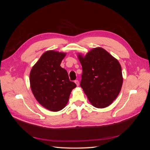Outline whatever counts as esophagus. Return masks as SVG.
<instances>
[{
	"label": "esophagus",
	"mask_w": 150,
	"mask_h": 150,
	"mask_svg": "<svg viewBox=\"0 0 150 150\" xmlns=\"http://www.w3.org/2000/svg\"><path fill=\"white\" fill-rule=\"evenodd\" d=\"M74 83H76V86H79V81H78V80H76V81H74Z\"/></svg>",
	"instance_id": "esophagus-1"
}]
</instances>
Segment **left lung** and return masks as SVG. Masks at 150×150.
I'll use <instances>...</instances> for the list:
<instances>
[{
	"mask_svg": "<svg viewBox=\"0 0 150 150\" xmlns=\"http://www.w3.org/2000/svg\"><path fill=\"white\" fill-rule=\"evenodd\" d=\"M78 57L83 68L81 87L89 101L97 108H104L118 96L123 78L121 66L115 57L102 47L93 48Z\"/></svg>",
	"mask_w": 150,
	"mask_h": 150,
	"instance_id": "obj_1",
	"label": "left lung"
}]
</instances>
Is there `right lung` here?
<instances>
[{
    "label": "right lung",
    "mask_w": 150,
    "mask_h": 150,
    "mask_svg": "<svg viewBox=\"0 0 150 150\" xmlns=\"http://www.w3.org/2000/svg\"><path fill=\"white\" fill-rule=\"evenodd\" d=\"M66 55L52 50L45 52L30 72V86L36 100L54 112L66 106L72 90L76 87L69 81L67 71L60 66Z\"/></svg>",
    "instance_id": "right-lung-1"
}]
</instances>
